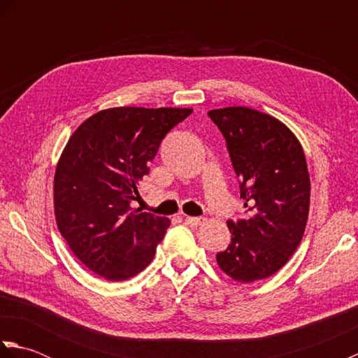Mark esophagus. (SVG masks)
<instances>
[{
  "instance_id": "esophagus-1",
  "label": "esophagus",
  "mask_w": 358,
  "mask_h": 358,
  "mask_svg": "<svg viewBox=\"0 0 358 358\" xmlns=\"http://www.w3.org/2000/svg\"><path fill=\"white\" fill-rule=\"evenodd\" d=\"M185 222H186L189 226L196 227V226H200V224L204 222V218H200V217H186Z\"/></svg>"
}]
</instances>
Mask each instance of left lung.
Returning a JSON list of instances; mask_svg holds the SVG:
<instances>
[{"instance_id": "1", "label": "left lung", "mask_w": 358, "mask_h": 358, "mask_svg": "<svg viewBox=\"0 0 358 358\" xmlns=\"http://www.w3.org/2000/svg\"><path fill=\"white\" fill-rule=\"evenodd\" d=\"M208 115L224 136L246 208L237 222L227 220L232 238L217 263L240 283L268 278L287 263L305 234L310 199L305 152L268 113L224 108Z\"/></svg>"}]
</instances>
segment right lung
Wrapping results in <instances>:
<instances>
[{
	"label": "right lung",
	"mask_w": 358,
	"mask_h": 358,
	"mask_svg": "<svg viewBox=\"0 0 358 358\" xmlns=\"http://www.w3.org/2000/svg\"><path fill=\"white\" fill-rule=\"evenodd\" d=\"M192 109L113 108L67 141L53 181L58 229L78 260L110 281L148 268L171 222L131 203L167 132Z\"/></svg>",
	"instance_id": "right-lung-1"
}]
</instances>
